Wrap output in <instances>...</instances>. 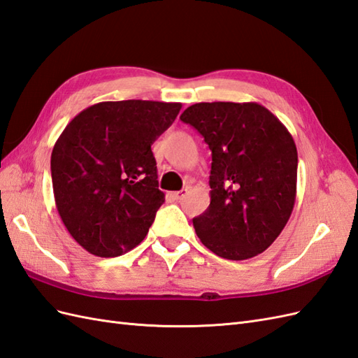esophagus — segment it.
Returning <instances> with one entry per match:
<instances>
[{
    "label": "esophagus",
    "instance_id": "1",
    "mask_svg": "<svg viewBox=\"0 0 358 358\" xmlns=\"http://www.w3.org/2000/svg\"><path fill=\"white\" fill-rule=\"evenodd\" d=\"M187 195V189H182V190H178V192H173L172 194V196H173V199H182Z\"/></svg>",
    "mask_w": 358,
    "mask_h": 358
}]
</instances>
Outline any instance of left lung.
Returning a JSON list of instances; mask_svg holds the SVG:
<instances>
[{
	"label": "left lung",
	"instance_id": "1",
	"mask_svg": "<svg viewBox=\"0 0 358 358\" xmlns=\"http://www.w3.org/2000/svg\"><path fill=\"white\" fill-rule=\"evenodd\" d=\"M180 119L212 151L210 206L194 217L199 241L222 259L255 257L280 236L295 206L292 134L257 103H198Z\"/></svg>",
	"mask_w": 358,
	"mask_h": 358
}]
</instances>
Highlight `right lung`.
I'll return each mask as SVG.
<instances>
[{
	"label": "right lung",
	"instance_id": "1",
	"mask_svg": "<svg viewBox=\"0 0 358 358\" xmlns=\"http://www.w3.org/2000/svg\"><path fill=\"white\" fill-rule=\"evenodd\" d=\"M180 103L106 101L66 125L51 154L57 212L78 245L117 257L139 245L164 203L151 145Z\"/></svg>",
	"mask_w": 358,
	"mask_h": 358
}]
</instances>
